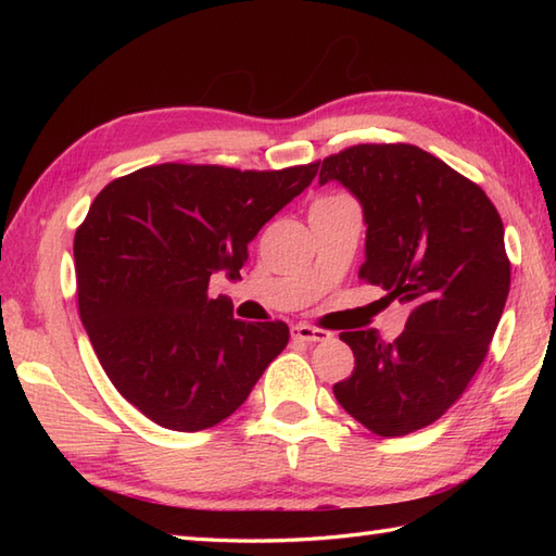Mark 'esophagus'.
Masks as SVG:
<instances>
[{
    "label": "esophagus",
    "mask_w": 556,
    "mask_h": 556,
    "mask_svg": "<svg viewBox=\"0 0 556 556\" xmlns=\"http://www.w3.org/2000/svg\"><path fill=\"white\" fill-rule=\"evenodd\" d=\"M291 337L296 341H303V344H317V341H327L332 334H329L327 329H317L311 325H293Z\"/></svg>",
    "instance_id": "esophagus-1"
}]
</instances>
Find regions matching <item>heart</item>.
Listing matches in <instances>:
<instances>
[{
    "instance_id": "b5f03b06",
    "label": "heart",
    "mask_w": 556,
    "mask_h": 556,
    "mask_svg": "<svg viewBox=\"0 0 556 556\" xmlns=\"http://www.w3.org/2000/svg\"><path fill=\"white\" fill-rule=\"evenodd\" d=\"M339 195H329V198H320V200H337Z\"/></svg>"
}]
</instances>
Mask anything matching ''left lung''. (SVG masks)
<instances>
[{
    "label": "left lung",
    "instance_id": "left-lung-1",
    "mask_svg": "<svg viewBox=\"0 0 556 556\" xmlns=\"http://www.w3.org/2000/svg\"><path fill=\"white\" fill-rule=\"evenodd\" d=\"M363 205L358 277L384 303H410L392 344L375 329L341 332L356 368L334 384L349 416L380 437L416 432L444 416L488 356L511 285L497 207L478 184L408 143H363L323 160Z\"/></svg>",
    "mask_w": 556,
    "mask_h": 556
}]
</instances>
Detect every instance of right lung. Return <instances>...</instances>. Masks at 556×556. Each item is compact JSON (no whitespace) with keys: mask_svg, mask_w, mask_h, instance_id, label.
Here are the masks:
<instances>
[{"mask_svg":"<svg viewBox=\"0 0 556 556\" xmlns=\"http://www.w3.org/2000/svg\"><path fill=\"white\" fill-rule=\"evenodd\" d=\"M317 162L279 172L155 164L114 179L76 229L78 313L128 404L167 430L229 418L289 344V327L241 323L210 299L241 277L248 243L311 186Z\"/></svg>","mask_w":556,"mask_h":556,"instance_id":"right-lung-1","label":"right lung"}]
</instances>
